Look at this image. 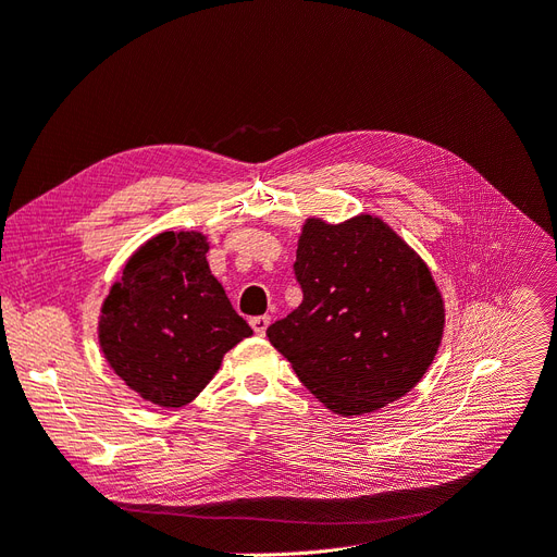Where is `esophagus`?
Segmentation results:
<instances>
[{
  "instance_id": "34e87169",
  "label": "esophagus",
  "mask_w": 557,
  "mask_h": 557,
  "mask_svg": "<svg viewBox=\"0 0 557 557\" xmlns=\"http://www.w3.org/2000/svg\"><path fill=\"white\" fill-rule=\"evenodd\" d=\"M250 325H252V331L257 335H263L268 331V325H271V317H265V314L263 317H252Z\"/></svg>"
}]
</instances>
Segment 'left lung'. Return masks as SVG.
<instances>
[{
	"mask_svg": "<svg viewBox=\"0 0 557 557\" xmlns=\"http://www.w3.org/2000/svg\"><path fill=\"white\" fill-rule=\"evenodd\" d=\"M294 271L302 302L265 335L325 408L374 413L418 385L438 354L445 305L399 234L367 213L307 218Z\"/></svg>",
	"mask_w": 557,
	"mask_h": 557,
	"instance_id": "1",
	"label": "left lung"
}]
</instances>
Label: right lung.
Returning <instances> with one entry per match:
<instances>
[{
	"label": "right lung",
	"mask_w": 557,
	"mask_h": 557,
	"mask_svg": "<svg viewBox=\"0 0 557 557\" xmlns=\"http://www.w3.org/2000/svg\"><path fill=\"white\" fill-rule=\"evenodd\" d=\"M209 240L199 232H162L123 265L102 300L98 342L119 379L162 408L190 404L224 354L252 327L213 277Z\"/></svg>",
	"instance_id": "right-lung-1"
}]
</instances>
